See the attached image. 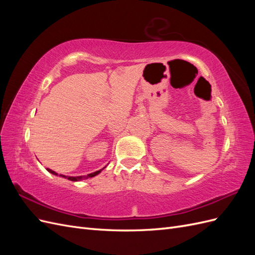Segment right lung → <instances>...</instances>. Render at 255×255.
<instances>
[{"mask_svg": "<svg viewBox=\"0 0 255 255\" xmlns=\"http://www.w3.org/2000/svg\"><path fill=\"white\" fill-rule=\"evenodd\" d=\"M104 169V168H103ZM47 170L49 171V172H51L52 174H55V175H57V173L55 172V171H53V170H51V169H47ZM102 171V169L101 170H98V171H96V172H92V173H89V174H87V175H85V176H65V175H61V176H64V177H67L68 180H70V181H73V182H76V181H80V180H83V179H88V177H92V176H95V175H97V174H99L100 172Z\"/></svg>", "mask_w": 255, "mask_h": 255, "instance_id": "add662e5", "label": "right lung"}]
</instances>
